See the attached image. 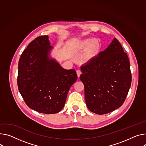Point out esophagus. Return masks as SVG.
Listing matches in <instances>:
<instances>
[{
	"label": "esophagus",
	"mask_w": 146,
	"mask_h": 146,
	"mask_svg": "<svg viewBox=\"0 0 146 146\" xmlns=\"http://www.w3.org/2000/svg\"><path fill=\"white\" fill-rule=\"evenodd\" d=\"M76 73H77V77H79L80 76L81 74H82V71L80 70V69H78L77 71H76Z\"/></svg>",
	"instance_id": "1"
}]
</instances>
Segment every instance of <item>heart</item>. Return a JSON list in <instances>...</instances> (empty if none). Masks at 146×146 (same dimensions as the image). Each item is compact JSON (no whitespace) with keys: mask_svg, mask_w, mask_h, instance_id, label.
Returning a JSON list of instances; mask_svg holds the SVG:
<instances>
[{"mask_svg":"<svg viewBox=\"0 0 146 146\" xmlns=\"http://www.w3.org/2000/svg\"><path fill=\"white\" fill-rule=\"evenodd\" d=\"M79 48L82 49H87L84 56V59L86 61L96 58L100 50V45L94 39H85L79 44Z\"/></svg>","mask_w":146,"mask_h":146,"instance_id":"1","label":"heart"}]
</instances>
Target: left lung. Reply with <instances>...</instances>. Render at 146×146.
Segmentation results:
<instances>
[{"label":"left lung","instance_id":"8db88e82","mask_svg":"<svg viewBox=\"0 0 146 146\" xmlns=\"http://www.w3.org/2000/svg\"><path fill=\"white\" fill-rule=\"evenodd\" d=\"M81 70L80 78L90 111L103 115L121 107L131 86V74L128 56L116 38Z\"/></svg>","mask_w":146,"mask_h":146}]
</instances>
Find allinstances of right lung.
Returning <instances> with one entry per match:
<instances>
[{
	"label": "right lung",
	"mask_w": 146,
	"mask_h": 146,
	"mask_svg": "<svg viewBox=\"0 0 146 146\" xmlns=\"http://www.w3.org/2000/svg\"><path fill=\"white\" fill-rule=\"evenodd\" d=\"M51 48L48 36H39L23 52L19 62L17 86L24 101L29 108L45 114L62 110L77 79L74 69H64L49 58Z\"/></svg>",
	"instance_id": "1"
}]
</instances>
